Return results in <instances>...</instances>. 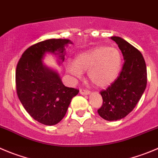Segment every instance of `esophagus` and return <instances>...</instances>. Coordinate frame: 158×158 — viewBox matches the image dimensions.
Here are the masks:
<instances>
[{
  "label": "esophagus",
  "instance_id": "obj_1",
  "mask_svg": "<svg viewBox=\"0 0 158 158\" xmlns=\"http://www.w3.org/2000/svg\"><path fill=\"white\" fill-rule=\"evenodd\" d=\"M79 93L82 95H87V94H90V91L86 89H79Z\"/></svg>",
  "mask_w": 158,
  "mask_h": 158
}]
</instances>
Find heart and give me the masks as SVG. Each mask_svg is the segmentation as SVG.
I'll list each match as a JSON object with an SVG mask.
<instances>
[{
  "mask_svg": "<svg viewBox=\"0 0 158 158\" xmlns=\"http://www.w3.org/2000/svg\"><path fill=\"white\" fill-rule=\"evenodd\" d=\"M122 56L114 48L100 46L79 54L76 61L68 60L66 69L75 77L80 78L87 71V77L98 87H105L118 76Z\"/></svg>",
  "mask_w": 158,
  "mask_h": 158,
  "instance_id": "b5f03b06",
  "label": "heart"
}]
</instances>
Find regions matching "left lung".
Returning <instances> with one entry per match:
<instances>
[{
    "instance_id": "1",
    "label": "left lung",
    "mask_w": 158,
    "mask_h": 158,
    "mask_svg": "<svg viewBox=\"0 0 158 158\" xmlns=\"http://www.w3.org/2000/svg\"><path fill=\"white\" fill-rule=\"evenodd\" d=\"M123 55L124 64L117 79L101 94L103 104L97 110L107 121L122 119L129 114L139 102L147 86V66L142 54L122 38L111 36Z\"/></svg>"
}]
</instances>
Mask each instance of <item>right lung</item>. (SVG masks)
Returning <instances> with one entry per match:
<instances>
[{"mask_svg": "<svg viewBox=\"0 0 158 158\" xmlns=\"http://www.w3.org/2000/svg\"><path fill=\"white\" fill-rule=\"evenodd\" d=\"M69 40L50 39L30 46L19 59L15 71L16 92L29 115L41 124L58 123L79 89L66 87L58 75L44 65L46 52H59L64 61V47Z\"/></svg>", "mask_w": 158, "mask_h": 158, "instance_id": "right-lung-1", "label": "right lung"}]
</instances>
